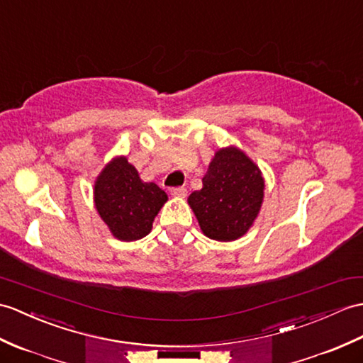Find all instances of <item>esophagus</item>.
<instances>
[{"label": "esophagus", "mask_w": 363, "mask_h": 363, "mask_svg": "<svg viewBox=\"0 0 363 363\" xmlns=\"http://www.w3.org/2000/svg\"><path fill=\"white\" fill-rule=\"evenodd\" d=\"M170 193L174 198H185V196H187V189H185V187H173L170 190Z\"/></svg>", "instance_id": "obj_1"}]
</instances>
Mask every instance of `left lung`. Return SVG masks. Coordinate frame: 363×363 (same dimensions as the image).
Returning <instances> with one entry per match:
<instances>
[{"label":"left lung","instance_id":"1","mask_svg":"<svg viewBox=\"0 0 363 363\" xmlns=\"http://www.w3.org/2000/svg\"><path fill=\"white\" fill-rule=\"evenodd\" d=\"M264 198V178L258 165L237 147L218 150L202 189L189 204L202 233L210 240L235 241L250 229Z\"/></svg>","mask_w":363,"mask_h":363}]
</instances>
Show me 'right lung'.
Segmentation results:
<instances>
[{
    "label": "right lung",
    "instance_id": "right-lung-1",
    "mask_svg": "<svg viewBox=\"0 0 363 363\" xmlns=\"http://www.w3.org/2000/svg\"><path fill=\"white\" fill-rule=\"evenodd\" d=\"M168 199L155 182H143L125 156L108 162L94 182V204L117 240L136 241L151 232Z\"/></svg>",
    "mask_w": 363,
    "mask_h": 363
}]
</instances>
